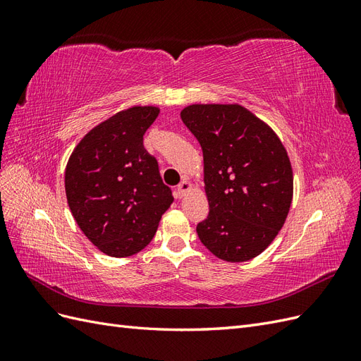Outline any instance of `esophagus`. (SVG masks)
Here are the masks:
<instances>
[{
  "label": "esophagus",
  "instance_id": "1",
  "mask_svg": "<svg viewBox=\"0 0 361 361\" xmlns=\"http://www.w3.org/2000/svg\"><path fill=\"white\" fill-rule=\"evenodd\" d=\"M190 190H191V182L187 180V179H183V180L178 185V195H179V197H183V195L187 194Z\"/></svg>",
  "mask_w": 361,
  "mask_h": 361
}]
</instances>
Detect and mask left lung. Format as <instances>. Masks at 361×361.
Listing matches in <instances>:
<instances>
[{"label": "left lung", "instance_id": "obj_1", "mask_svg": "<svg viewBox=\"0 0 361 361\" xmlns=\"http://www.w3.org/2000/svg\"><path fill=\"white\" fill-rule=\"evenodd\" d=\"M180 118L203 150L209 215L197 224L202 244L233 264L259 256L274 241L292 203L285 146L238 104H192Z\"/></svg>", "mask_w": 361, "mask_h": 361}]
</instances>
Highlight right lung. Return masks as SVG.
Segmentation results:
<instances>
[{
    "mask_svg": "<svg viewBox=\"0 0 361 361\" xmlns=\"http://www.w3.org/2000/svg\"><path fill=\"white\" fill-rule=\"evenodd\" d=\"M158 114V106L137 105L104 120L76 145L64 171L76 224L111 257L143 250L173 203L157 159L143 146Z\"/></svg>",
    "mask_w": 361,
    "mask_h": 361,
    "instance_id": "add662e5",
    "label": "right lung"
}]
</instances>
